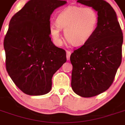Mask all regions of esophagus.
<instances>
[{
    "label": "esophagus",
    "mask_w": 125,
    "mask_h": 125,
    "mask_svg": "<svg viewBox=\"0 0 125 125\" xmlns=\"http://www.w3.org/2000/svg\"><path fill=\"white\" fill-rule=\"evenodd\" d=\"M71 53H71V52H70V51H66V57H67V60H70Z\"/></svg>",
    "instance_id": "1"
}]
</instances>
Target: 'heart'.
Returning a JSON list of instances; mask_svg holds the SVG:
<instances>
[{"label":"heart","instance_id":"obj_1","mask_svg":"<svg viewBox=\"0 0 125 125\" xmlns=\"http://www.w3.org/2000/svg\"><path fill=\"white\" fill-rule=\"evenodd\" d=\"M98 22V14L94 8L69 6L58 13L56 25H51L49 31L55 43H62L60 29H63L68 42L75 46H81L94 35Z\"/></svg>","mask_w":125,"mask_h":125}]
</instances>
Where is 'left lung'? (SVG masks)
I'll list each match as a JSON object with an SVG mask.
<instances>
[{
    "mask_svg": "<svg viewBox=\"0 0 125 125\" xmlns=\"http://www.w3.org/2000/svg\"><path fill=\"white\" fill-rule=\"evenodd\" d=\"M96 10L99 22L88 42L70 55L73 65L72 88L85 98L95 96L109 88L122 61L123 35L116 15L103 0H78Z\"/></svg>",
    "mask_w": 125,
    "mask_h": 125,
    "instance_id": "8db88e82",
    "label": "left lung"
}]
</instances>
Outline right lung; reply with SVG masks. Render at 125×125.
Here are the masks:
<instances>
[{
  "instance_id": "obj_1",
  "label": "right lung",
  "mask_w": 125,
  "mask_h": 125,
  "mask_svg": "<svg viewBox=\"0 0 125 125\" xmlns=\"http://www.w3.org/2000/svg\"><path fill=\"white\" fill-rule=\"evenodd\" d=\"M66 3L60 0H31L10 19L4 39L6 69L25 94H45L52 79L66 62V53L52 43L50 16Z\"/></svg>"
}]
</instances>
